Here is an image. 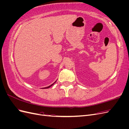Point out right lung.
<instances>
[{
    "mask_svg": "<svg viewBox=\"0 0 129 129\" xmlns=\"http://www.w3.org/2000/svg\"><path fill=\"white\" fill-rule=\"evenodd\" d=\"M56 81H55V82H54V83H53L52 84H51V85H49V86H48V87H46V88H43V89H47V88H50V87H51V86H52V85H53V84H54V83H55L56 82Z\"/></svg>",
    "mask_w": 129,
    "mask_h": 129,
    "instance_id": "add662e5",
    "label": "right lung"
}]
</instances>
